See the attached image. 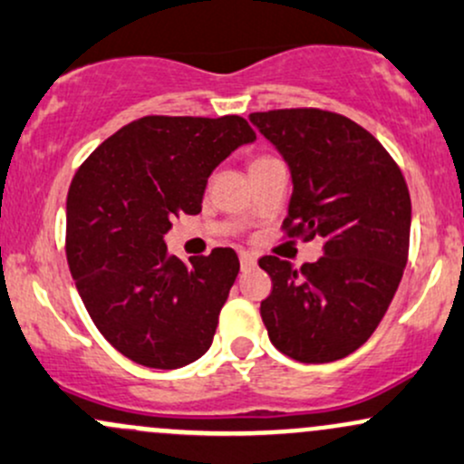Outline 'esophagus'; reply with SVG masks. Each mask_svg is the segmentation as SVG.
I'll return each mask as SVG.
<instances>
[{"label":"esophagus","instance_id":"obj_1","mask_svg":"<svg viewBox=\"0 0 464 464\" xmlns=\"http://www.w3.org/2000/svg\"><path fill=\"white\" fill-rule=\"evenodd\" d=\"M238 261H241L243 270H247V267L256 266V258H254V254H250V252H241V254H238Z\"/></svg>","mask_w":464,"mask_h":464}]
</instances>
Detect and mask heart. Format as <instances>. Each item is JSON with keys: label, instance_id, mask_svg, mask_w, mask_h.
<instances>
[{"label": "heart", "instance_id": "b5f03b06", "mask_svg": "<svg viewBox=\"0 0 464 464\" xmlns=\"http://www.w3.org/2000/svg\"><path fill=\"white\" fill-rule=\"evenodd\" d=\"M270 159H274V157H267V154H261V157H254V159H252V163H250V168H254V166H261V163L270 161Z\"/></svg>", "mask_w": 464, "mask_h": 464}]
</instances>
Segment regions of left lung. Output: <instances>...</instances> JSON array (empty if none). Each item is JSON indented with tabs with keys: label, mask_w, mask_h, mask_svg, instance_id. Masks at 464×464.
Returning a JSON list of instances; mask_svg holds the SVG:
<instances>
[{
	"label": "left lung",
	"mask_w": 464,
	"mask_h": 464,
	"mask_svg": "<svg viewBox=\"0 0 464 464\" xmlns=\"http://www.w3.org/2000/svg\"><path fill=\"white\" fill-rule=\"evenodd\" d=\"M276 146L294 192L281 230L323 238L316 263L258 258L272 278L261 318L272 345L298 362L350 356L385 316L410 254L411 198L392 154L352 119L321 108L252 112Z\"/></svg>",
	"instance_id": "1"
}]
</instances>
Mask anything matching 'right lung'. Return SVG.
Instances as JSON below:
<instances>
[{"label": "right lung", "instance_id": "add662e5", "mask_svg": "<svg viewBox=\"0 0 464 464\" xmlns=\"http://www.w3.org/2000/svg\"><path fill=\"white\" fill-rule=\"evenodd\" d=\"M256 134L238 114H150L108 137L74 172L66 198V258L97 330L123 356L177 370L210 350L238 274L232 247L190 263L163 234L201 212L208 177Z\"/></svg>", "mask_w": 464, "mask_h": 464}]
</instances>
